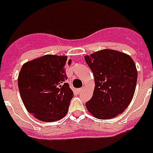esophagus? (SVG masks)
<instances>
[{"label":"esophagus","mask_w":153,"mask_h":153,"mask_svg":"<svg viewBox=\"0 0 153 153\" xmlns=\"http://www.w3.org/2000/svg\"><path fill=\"white\" fill-rule=\"evenodd\" d=\"M82 90H83V88H79V89H77V92L78 93H80Z\"/></svg>","instance_id":"esophagus-1"}]
</instances>
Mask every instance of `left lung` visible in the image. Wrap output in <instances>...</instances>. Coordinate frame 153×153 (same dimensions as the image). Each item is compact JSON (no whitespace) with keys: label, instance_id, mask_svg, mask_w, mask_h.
Here are the masks:
<instances>
[{"label":"left lung","instance_id":"obj_1","mask_svg":"<svg viewBox=\"0 0 153 153\" xmlns=\"http://www.w3.org/2000/svg\"><path fill=\"white\" fill-rule=\"evenodd\" d=\"M85 61L96 84L92 97L86 103L88 111L102 120L121 114L131 103L137 85V71L132 58L105 49L86 56Z\"/></svg>","mask_w":153,"mask_h":153}]
</instances>
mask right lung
Instances as JSON below:
<instances>
[{"label":"right lung","instance_id":"right-lung-1","mask_svg":"<svg viewBox=\"0 0 153 153\" xmlns=\"http://www.w3.org/2000/svg\"><path fill=\"white\" fill-rule=\"evenodd\" d=\"M66 56L48 54L23 64L18 87L25 107L42 121L62 118L67 113L74 92L66 80Z\"/></svg>","mask_w":153,"mask_h":153}]
</instances>
